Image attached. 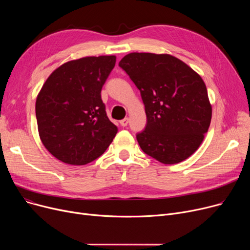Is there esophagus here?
Wrapping results in <instances>:
<instances>
[{
	"mask_svg": "<svg viewBox=\"0 0 250 250\" xmlns=\"http://www.w3.org/2000/svg\"><path fill=\"white\" fill-rule=\"evenodd\" d=\"M120 124H121L122 126H126L127 124H128V118H124V120H122L120 122Z\"/></svg>",
	"mask_w": 250,
	"mask_h": 250,
	"instance_id": "34e87169",
	"label": "esophagus"
}]
</instances>
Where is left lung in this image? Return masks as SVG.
Here are the masks:
<instances>
[{
  "mask_svg": "<svg viewBox=\"0 0 250 250\" xmlns=\"http://www.w3.org/2000/svg\"><path fill=\"white\" fill-rule=\"evenodd\" d=\"M141 92L147 125L141 149L163 164H176L199 149L212 120L202 77L167 54L132 52L118 63Z\"/></svg>",
  "mask_w": 250,
  "mask_h": 250,
  "instance_id": "obj_1",
  "label": "left lung"
}]
</instances>
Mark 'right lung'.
Here are the masks:
<instances>
[{
  "instance_id": "obj_1",
  "label": "right lung",
  "mask_w": 250,
  "mask_h": 250,
  "mask_svg": "<svg viewBox=\"0 0 250 250\" xmlns=\"http://www.w3.org/2000/svg\"><path fill=\"white\" fill-rule=\"evenodd\" d=\"M115 56L85 57L62 63L46 79L35 102L38 134L60 161L85 165L101 156L117 127L109 121L101 89Z\"/></svg>"
}]
</instances>
